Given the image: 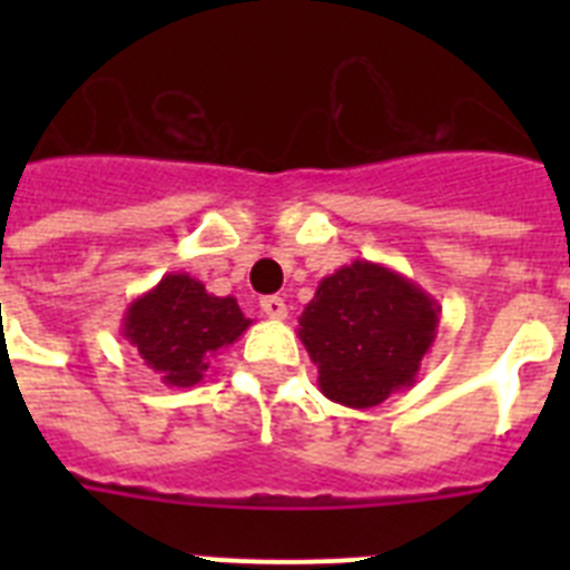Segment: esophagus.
Returning <instances> with one entry per match:
<instances>
[{
  "label": "esophagus",
  "mask_w": 570,
  "mask_h": 570,
  "mask_svg": "<svg viewBox=\"0 0 570 570\" xmlns=\"http://www.w3.org/2000/svg\"><path fill=\"white\" fill-rule=\"evenodd\" d=\"M259 308L265 311V316H271V320H285V316H288V305H285L282 296H262Z\"/></svg>",
  "instance_id": "obj_1"
}]
</instances>
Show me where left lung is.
Listing matches in <instances>:
<instances>
[{
	"instance_id": "left-lung-1",
	"label": "left lung",
	"mask_w": 570,
	"mask_h": 570,
	"mask_svg": "<svg viewBox=\"0 0 570 570\" xmlns=\"http://www.w3.org/2000/svg\"><path fill=\"white\" fill-rule=\"evenodd\" d=\"M440 311L434 296L380 262L354 259L325 276L299 316L322 394L347 407H374L414 385Z\"/></svg>"
}]
</instances>
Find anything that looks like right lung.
I'll list each match as a JSON object with an SVG mask.
<instances>
[{"mask_svg":"<svg viewBox=\"0 0 570 570\" xmlns=\"http://www.w3.org/2000/svg\"><path fill=\"white\" fill-rule=\"evenodd\" d=\"M250 320L234 296H214L188 274H165L148 294L125 311L122 334L139 351L145 365L163 374L170 387L203 382L223 347L234 345Z\"/></svg>","mask_w":570,"mask_h":570,"instance_id":"add662e5","label":"right lung"}]
</instances>
